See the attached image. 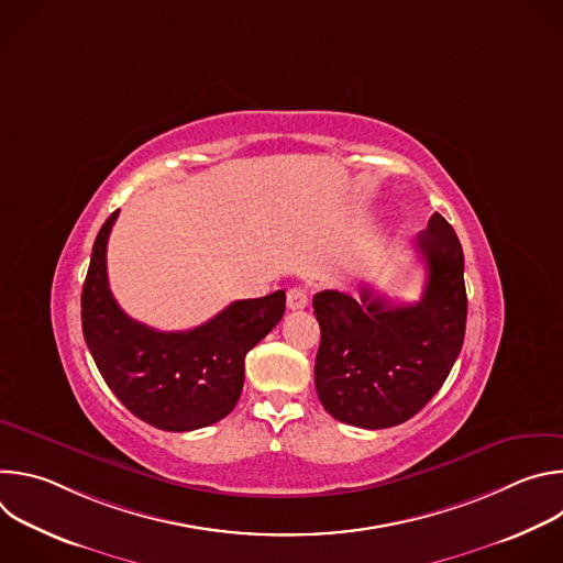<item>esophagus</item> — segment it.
Here are the masks:
<instances>
[{
	"mask_svg": "<svg viewBox=\"0 0 563 563\" xmlns=\"http://www.w3.org/2000/svg\"><path fill=\"white\" fill-rule=\"evenodd\" d=\"M307 300H309V291H307L305 287H300V285H296V287H291V289L287 291V307H289L291 311L305 309V307H307Z\"/></svg>",
	"mask_w": 563,
	"mask_h": 563,
	"instance_id": "obj_1",
	"label": "esophagus"
}]
</instances>
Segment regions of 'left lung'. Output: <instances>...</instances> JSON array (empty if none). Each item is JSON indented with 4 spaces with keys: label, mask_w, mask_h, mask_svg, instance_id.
<instances>
[{
    "label": "left lung",
    "mask_w": 563,
    "mask_h": 563,
    "mask_svg": "<svg viewBox=\"0 0 563 563\" xmlns=\"http://www.w3.org/2000/svg\"><path fill=\"white\" fill-rule=\"evenodd\" d=\"M428 267L423 296L394 305L361 285V300L328 289L313 296L320 325L316 391L339 421L383 430L412 419L445 383L465 336L463 250L452 224L434 213L419 233Z\"/></svg>",
    "instance_id": "obj_1"
}]
</instances>
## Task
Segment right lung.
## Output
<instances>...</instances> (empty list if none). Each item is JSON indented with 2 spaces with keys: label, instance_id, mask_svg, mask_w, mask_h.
<instances>
[{
  "label": "right lung",
  "instance_id": "1",
  "mask_svg": "<svg viewBox=\"0 0 563 563\" xmlns=\"http://www.w3.org/2000/svg\"><path fill=\"white\" fill-rule=\"evenodd\" d=\"M120 211L102 224L82 287L89 352L122 406L144 423L189 432L224 419L245 383V356L285 313V291L235 300L205 325L157 332L126 316L107 278V243Z\"/></svg>",
  "mask_w": 563,
  "mask_h": 563
}]
</instances>
